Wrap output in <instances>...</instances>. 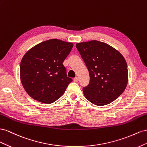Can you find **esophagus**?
<instances>
[{"label":"esophagus","mask_w":147,"mask_h":147,"mask_svg":"<svg viewBox=\"0 0 147 147\" xmlns=\"http://www.w3.org/2000/svg\"><path fill=\"white\" fill-rule=\"evenodd\" d=\"M74 82H78L79 81V78H78V77H76V78H74Z\"/></svg>","instance_id":"1"}]
</instances>
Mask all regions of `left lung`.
I'll list each match as a JSON object with an SVG mask.
<instances>
[{
    "label": "left lung",
    "mask_w": 147,
    "mask_h": 147,
    "mask_svg": "<svg viewBox=\"0 0 147 147\" xmlns=\"http://www.w3.org/2000/svg\"><path fill=\"white\" fill-rule=\"evenodd\" d=\"M76 47L89 73V84L82 89L86 98L98 106L118 98L128 82L123 56L111 46L95 40L78 43Z\"/></svg>",
    "instance_id": "1"
}]
</instances>
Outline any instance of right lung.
Instances as JSON below:
<instances>
[{
    "instance_id": "1",
    "label": "right lung",
    "mask_w": 147,
    "mask_h": 147,
    "mask_svg": "<svg viewBox=\"0 0 147 147\" xmlns=\"http://www.w3.org/2000/svg\"><path fill=\"white\" fill-rule=\"evenodd\" d=\"M73 44L57 39L36 45L26 52L20 63V79L24 90L39 102L50 104L65 93L73 79L63 65Z\"/></svg>"
}]
</instances>
